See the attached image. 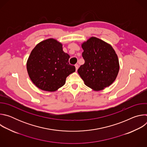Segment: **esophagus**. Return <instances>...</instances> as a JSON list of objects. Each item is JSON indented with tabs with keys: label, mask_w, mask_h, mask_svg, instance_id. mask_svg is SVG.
<instances>
[{
	"label": "esophagus",
	"mask_w": 147,
	"mask_h": 147,
	"mask_svg": "<svg viewBox=\"0 0 147 147\" xmlns=\"http://www.w3.org/2000/svg\"><path fill=\"white\" fill-rule=\"evenodd\" d=\"M75 67H76V70H77V69H78L79 66H78V64H76V65H75Z\"/></svg>",
	"instance_id": "obj_1"
}]
</instances>
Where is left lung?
Returning a JSON list of instances; mask_svg holds the SVG:
<instances>
[{
    "label": "left lung",
    "mask_w": 147,
    "mask_h": 147,
    "mask_svg": "<svg viewBox=\"0 0 147 147\" xmlns=\"http://www.w3.org/2000/svg\"><path fill=\"white\" fill-rule=\"evenodd\" d=\"M85 60L78 73L88 87L99 91L116 80L119 70L117 56L111 47L103 40L91 37L82 44Z\"/></svg>",
    "instance_id": "8db88e82"
}]
</instances>
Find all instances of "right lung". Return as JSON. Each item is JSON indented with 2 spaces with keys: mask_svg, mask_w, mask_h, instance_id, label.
I'll return each instance as SVG.
<instances>
[{
  "mask_svg": "<svg viewBox=\"0 0 147 147\" xmlns=\"http://www.w3.org/2000/svg\"><path fill=\"white\" fill-rule=\"evenodd\" d=\"M70 56L62 45L54 39L40 42L33 49L27 63V69L32 82L39 89L55 91L63 86L66 77L76 71L69 64Z\"/></svg>",
  "mask_w": 147,
  "mask_h": 147,
  "instance_id": "1",
  "label": "right lung"
}]
</instances>
